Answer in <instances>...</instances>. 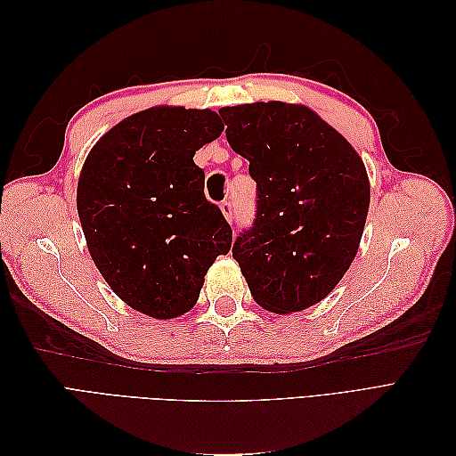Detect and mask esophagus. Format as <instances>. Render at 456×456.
<instances>
[{
  "label": "esophagus",
  "mask_w": 456,
  "mask_h": 456,
  "mask_svg": "<svg viewBox=\"0 0 456 456\" xmlns=\"http://www.w3.org/2000/svg\"><path fill=\"white\" fill-rule=\"evenodd\" d=\"M220 211H223V215H224L228 223H232V220H233V203L232 201H223V203H220Z\"/></svg>",
  "instance_id": "obj_1"
}]
</instances>
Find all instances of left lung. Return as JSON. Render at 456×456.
<instances>
[{"mask_svg":"<svg viewBox=\"0 0 456 456\" xmlns=\"http://www.w3.org/2000/svg\"><path fill=\"white\" fill-rule=\"evenodd\" d=\"M218 114L256 183V216L232 256L256 305L275 314L306 310L355 258L370 201L365 165L308 106L270 101Z\"/></svg>","mask_w":456,"mask_h":456,"instance_id":"8db88e82","label":"left lung"}]
</instances>
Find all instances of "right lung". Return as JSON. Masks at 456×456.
I'll list each match as a JSON object with an SVG mask.
<instances>
[{"label":"right lung","instance_id":"add662e5","mask_svg":"<svg viewBox=\"0 0 456 456\" xmlns=\"http://www.w3.org/2000/svg\"><path fill=\"white\" fill-rule=\"evenodd\" d=\"M213 110L154 106L93 146L77 181V215L112 291L156 320L194 308L205 273L232 247V228L203 194L196 151L218 139Z\"/></svg>","mask_w":456,"mask_h":456}]
</instances>
